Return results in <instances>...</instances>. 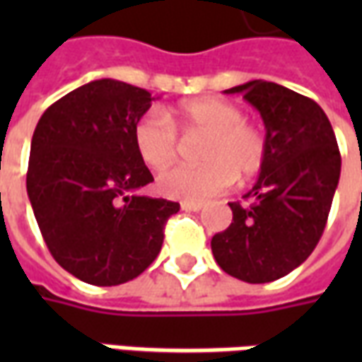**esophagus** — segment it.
<instances>
[{
    "instance_id": "obj_1",
    "label": "esophagus",
    "mask_w": 362,
    "mask_h": 362,
    "mask_svg": "<svg viewBox=\"0 0 362 362\" xmlns=\"http://www.w3.org/2000/svg\"><path fill=\"white\" fill-rule=\"evenodd\" d=\"M182 209L184 211H202L204 204H196V202H182Z\"/></svg>"
}]
</instances>
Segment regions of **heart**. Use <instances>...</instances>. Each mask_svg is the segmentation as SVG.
<instances>
[{"mask_svg": "<svg viewBox=\"0 0 362 362\" xmlns=\"http://www.w3.org/2000/svg\"><path fill=\"white\" fill-rule=\"evenodd\" d=\"M176 122L184 137H205L199 149L202 166H176L158 176L163 196L182 202H205L227 192L236 176L258 174L267 158L264 127L244 119L240 106L223 98H196L176 108ZM134 145L151 168L173 165L180 153L176 127L158 108H151L135 122Z\"/></svg>", "mask_w": 362, "mask_h": 362, "instance_id": "1", "label": "heart"}]
</instances>
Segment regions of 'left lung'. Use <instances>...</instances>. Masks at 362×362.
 Wrapping results in <instances>:
<instances>
[{"mask_svg":"<svg viewBox=\"0 0 362 362\" xmlns=\"http://www.w3.org/2000/svg\"><path fill=\"white\" fill-rule=\"evenodd\" d=\"M243 93L266 124L267 158L246 194L233 202V223L211 238L215 262L246 283L285 277L308 258L326 228L341 173V155L326 112L277 83L248 81Z\"/></svg>","mask_w":362,"mask_h":362,"instance_id":"8db88e82","label":"left lung"}]
</instances>
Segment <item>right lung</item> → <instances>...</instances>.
Wrapping results in <instances>:
<instances>
[{"label": "right lung", "mask_w": 362, "mask_h": 362, "mask_svg": "<svg viewBox=\"0 0 362 362\" xmlns=\"http://www.w3.org/2000/svg\"><path fill=\"white\" fill-rule=\"evenodd\" d=\"M151 93L98 79L67 93L36 124L27 192L48 250L77 279L112 287L155 262L180 204L135 196L153 182L134 145Z\"/></svg>", "instance_id": "1"}]
</instances>
